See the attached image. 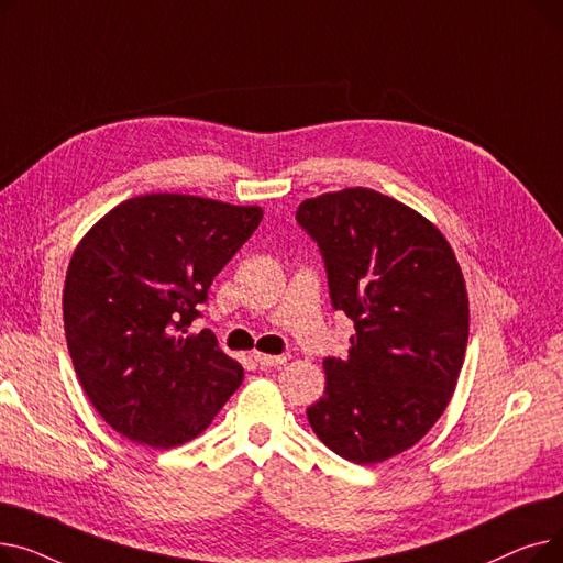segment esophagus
Masks as SVG:
<instances>
[{
  "instance_id": "obj_1",
  "label": "esophagus",
  "mask_w": 563,
  "mask_h": 563,
  "mask_svg": "<svg viewBox=\"0 0 563 563\" xmlns=\"http://www.w3.org/2000/svg\"><path fill=\"white\" fill-rule=\"evenodd\" d=\"M253 358L262 367H280L287 363V356H269V353H253Z\"/></svg>"
}]
</instances>
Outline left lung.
Masks as SVG:
<instances>
[{"label": "left lung", "mask_w": 563, "mask_h": 563, "mask_svg": "<svg viewBox=\"0 0 563 563\" xmlns=\"http://www.w3.org/2000/svg\"><path fill=\"white\" fill-rule=\"evenodd\" d=\"M297 221L327 264L333 308L356 329L346 358L323 361L327 393L308 422L351 463L388 461L454 395L470 321L461 266L431 221L374 189L308 198Z\"/></svg>", "instance_id": "left-lung-1"}]
</instances>
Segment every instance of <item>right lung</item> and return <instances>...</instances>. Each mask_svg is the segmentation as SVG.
I'll list each match as a JSON object with an SVG mask.
<instances>
[{
  "instance_id": "obj_1",
  "label": "right lung",
  "mask_w": 563,
  "mask_h": 563,
  "mask_svg": "<svg viewBox=\"0 0 563 563\" xmlns=\"http://www.w3.org/2000/svg\"><path fill=\"white\" fill-rule=\"evenodd\" d=\"M260 221L262 207L145 194L84 234L66 274L64 329L81 388L113 431L177 448L242 386V365L214 333L189 327Z\"/></svg>"
}]
</instances>
